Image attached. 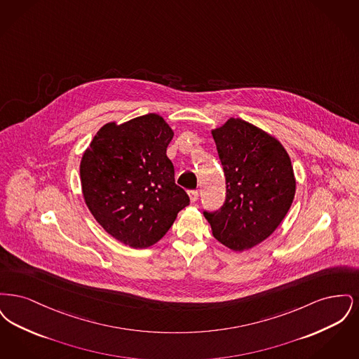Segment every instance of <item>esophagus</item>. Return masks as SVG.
I'll return each mask as SVG.
<instances>
[{
    "instance_id": "1",
    "label": "esophagus",
    "mask_w": 359,
    "mask_h": 359,
    "mask_svg": "<svg viewBox=\"0 0 359 359\" xmlns=\"http://www.w3.org/2000/svg\"><path fill=\"white\" fill-rule=\"evenodd\" d=\"M188 195H189V201H191L192 203L198 202V199H199V192H198V191H189Z\"/></svg>"
}]
</instances>
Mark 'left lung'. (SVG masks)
Instances as JSON below:
<instances>
[{
	"label": "left lung",
	"mask_w": 359,
	"mask_h": 359,
	"mask_svg": "<svg viewBox=\"0 0 359 359\" xmlns=\"http://www.w3.org/2000/svg\"><path fill=\"white\" fill-rule=\"evenodd\" d=\"M226 177L219 210L203 211L212 236L242 252L268 238L285 218L296 180L284 147L259 128L230 118L212 130Z\"/></svg>",
	"instance_id": "1"
}]
</instances>
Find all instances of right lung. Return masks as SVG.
I'll return each mask as SVG.
<instances>
[{"label": "right lung", "instance_id": "obj_1", "mask_svg": "<svg viewBox=\"0 0 359 359\" xmlns=\"http://www.w3.org/2000/svg\"><path fill=\"white\" fill-rule=\"evenodd\" d=\"M172 137L170 125L154 113L110 122L82 157L86 205L111 237L132 248H149L163 238L189 205L167 157Z\"/></svg>", "mask_w": 359, "mask_h": 359}]
</instances>
